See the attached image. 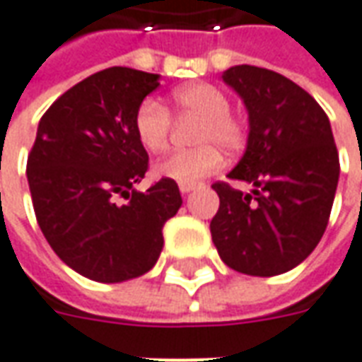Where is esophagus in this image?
Listing matches in <instances>:
<instances>
[{"mask_svg":"<svg viewBox=\"0 0 362 362\" xmlns=\"http://www.w3.org/2000/svg\"><path fill=\"white\" fill-rule=\"evenodd\" d=\"M197 183H179V191L187 195V193H191V191H195Z\"/></svg>","mask_w":362,"mask_h":362,"instance_id":"obj_1","label":"esophagus"}]
</instances>
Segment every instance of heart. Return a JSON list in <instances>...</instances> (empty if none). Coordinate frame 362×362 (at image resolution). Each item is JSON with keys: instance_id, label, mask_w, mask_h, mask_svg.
<instances>
[{"instance_id": "b5f03b06", "label": "heart", "mask_w": 362, "mask_h": 362, "mask_svg": "<svg viewBox=\"0 0 362 362\" xmlns=\"http://www.w3.org/2000/svg\"><path fill=\"white\" fill-rule=\"evenodd\" d=\"M173 108L181 119H197L187 151H177L157 161L153 171L157 177L177 183H197L199 179L214 173L223 157L218 149L236 153L246 144V126L243 119L230 114V100L218 86L195 82L173 92ZM173 119L161 102L146 98L136 110L134 129L141 148L149 153H161L169 146Z\"/></svg>"}]
</instances>
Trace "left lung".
<instances>
[{
  "mask_svg": "<svg viewBox=\"0 0 362 362\" xmlns=\"http://www.w3.org/2000/svg\"><path fill=\"white\" fill-rule=\"evenodd\" d=\"M223 81L248 110V141L228 179L213 189L221 206L211 221L221 260L248 276H278L317 246L339 181V153L327 114L310 92L278 72L238 64Z\"/></svg>",
  "mask_w": 362,
  "mask_h": 362,
  "instance_id": "8db88e82",
  "label": "left lung"
}]
</instances>
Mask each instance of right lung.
Segmentation results:
<instances>
[{
  "label": "right lung",
  "mask_w": 362,
  "mask_h": 362,
  "mask_svg": "<svg viewBox=\"0 0 362 362\" xmlns=\"http://www.w3.org/2000/svg\"><path fill=\"white\" fill-rule=\"evenodd\" d=\"M157 86L159 74L112 66L74 84L39 122L27 157L35 216L54 254L88 280L118 284L151 270L163 224L183 203L171 179L134 189L149 159L134 116Z\"/></svg>",
  "instance_id": "right-lung-1"
}]
</instances>
